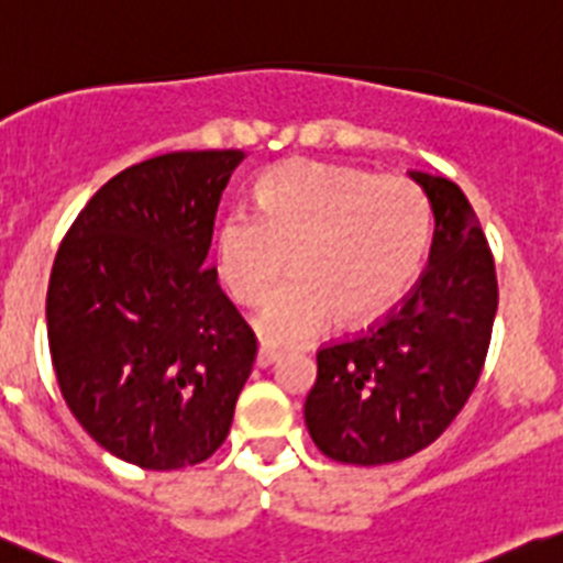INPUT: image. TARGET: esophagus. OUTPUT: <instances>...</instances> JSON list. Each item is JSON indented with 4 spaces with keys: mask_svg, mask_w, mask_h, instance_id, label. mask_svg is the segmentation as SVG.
Listing matches in <instances>:
<instances>
[{
    "mask_svg": "<svg viewBox=\"0 0 563 563\" xmlns=\"http://www.w3.org/2000/svg\"><path fill=\"white\" fill-rule=\"evenodd\" d=\"M278 356H282V353L273 351V347H267V345H262L260 351H256V367H262V371H265V367H271L273 362H278Z\"/></svg>",
    "mask_w": 563,
    "mask_h": 563,
    "instance_id": "1",
    "label": "esophagus"
}]
</instances>
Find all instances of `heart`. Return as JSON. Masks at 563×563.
Returning <instances> with one entry per match:
<instances>
[{"label":"heart","mask_w":563,"mask_h":563,"mask_svg":"<svg viewBox=\"0 0 563 563\" xmlns=\"http://www.w3.org/2000/svg\"><path fill=\"white\" fill-rule=\"evenodd\" d=\"M431 207L409 176L325 163H290L256 185V212L234 207L216 238L218 276L238 303H256L290 267L254 329L296 345L334 318L362 325L387 314L420 273Z\"/></svg>","instance_id":"1"}]
</instances>
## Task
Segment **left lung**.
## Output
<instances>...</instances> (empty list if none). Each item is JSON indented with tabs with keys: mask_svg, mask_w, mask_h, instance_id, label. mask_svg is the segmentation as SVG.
I'll list each match as a JSON object with an SVG mask.
<instances>
[{
	"mask_svg": "<svg viewBox=\"0 0 563 563\" xmlns=\"http://www.w3.org/2000/svg\"><path fill=\"white\" fill-rule=\"evenodd\" d=\"M433 212L428 267L382 323L320 347L309 437L342 464H393L445 431L478 384L497 312L495 260L467 196L409 170Z\"/></svg>",
	"mask_w": 563,
	"mask_h": 563,
	"instance_id": "left-lung-1",
	"label": "left lung"
}]
</instances>
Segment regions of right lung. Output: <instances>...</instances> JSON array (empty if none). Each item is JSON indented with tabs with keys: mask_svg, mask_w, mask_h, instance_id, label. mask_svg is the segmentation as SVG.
Masks as SVG:
<instances>
[{
	"mask_svg": "<svg viewBox=\"0 0 563 563\" xmlns=\"http://www.w3.org/2000/svg\"><path fill=\"white\" fill-rule=\"evenodd\" d=\"M243 152H174L112 176L68 229L46 292L68 409L143 470L207 462L232 428L256 336L207 267Z\"/></svg>",
	"mask_w": 563,
	"mask_h": 563,
	"instance_id": "obj_1",
	"label": "right lung"
}]
</instances>
